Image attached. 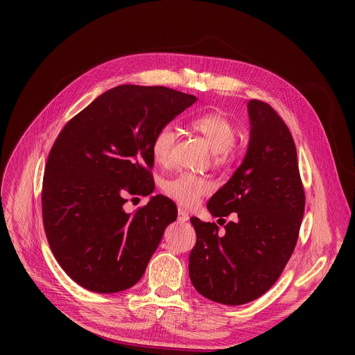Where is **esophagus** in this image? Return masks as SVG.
Masks as SVG:
<instances>
[{
  "label": "esophagus",
  "instance_id": "obj_1",
  "mask_svg": "<svg viewBox=\"0 0 355 355\" xmlns=\"http://www.w3.org/2000/svg\"><path fill=\"white\" fill-rule=\"evenodd\" d=\"M189 214H187V211L185 210H182V209H178V221L180 223H185V221H189Z\"/></svg>",
  "mask_w": 355,
  "mask_h": 355
}]
</instances>
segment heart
<instances>
[{
    "instance_id": "b5f03b06",
    "label": "heart",
    "mask_w": 355,
    "mask_h": 355,
    "mask_svg": "<svg viewBox=\"0 0 355 355\" xmlns=\"http://www.w3.org/2000/svg\"><path fill=\"white\" fill-rule=\"evenodd\" d=\"M190 126L207 141L216 154L217 162L226 164L233 159L236 154L234 142L237 138V126L227 115L220 114V112L202 114L193 118ZM175 138L177 130L171 123H166L157 130L153 138L151 151L158 164L166 165L171 161ZM210 190L211 184L206 178L189 173L178 174L162 182L164 194L182 207L196 206L198 200Z\"/></svg>"
}]
</instances>
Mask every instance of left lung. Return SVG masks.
<instances>
[{
	"mask_svg": "<svg viewBox=\"0 0 355 355\" xmlns=\"http://www.w3.org/2000/svg\"><path fill=\"white\" fill-rule=\"evenodd\" d=\"M248 110L246 157L207 202L214 217L233 213L234 221L220 233L216 223L191 217L197 241L190 279L198 293L225 305L248 304L273 286L293 253L305 210L289 128L262 101H249Z\"/></svg>",
	"mask_w": 355,
	"mask_h": 355,
	"instance_id": "left-lung-1",
	"label": "left lung"
}]
</instances>
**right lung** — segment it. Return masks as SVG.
Here are the masks:
<instances>
[{"label":"right lung","mask_w":355,"mask_h":355,"mask_svg":"<svg viewBox=\"0 0 355 355\" xmlns=\"http://www.w3.org/2000/svg\"><path fill=\"white\" fill-rule=\"evenodd\" d=\"M197 101L164 86L121 85L71 118L44 168L42 210L50 249L74 282L99 293L134 286L177 206L153 196L134 214L128 196L154 189L153 138Z\"/></svg>","instance_id":"add662e5"}]
</instances>
